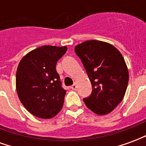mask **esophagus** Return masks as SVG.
<instances>
[{"label":"esophagus","instance_id":"obj_1","mask_svg":"<svg viewBox=\"0 0 146 146\" xmlns=\"http://www.w3.org/2000/svg\"><path fill=\"white\" fill-rule=\"evenodd\" d=\"M76 88H77V86H76V84H74L71 86V89H73V90H76Z\"/></svg>","mask_w":146,"mask_h":146}]
</instances>
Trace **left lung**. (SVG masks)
Wrapping results in <instances>:
<instances>
[{
    "mask_svg": "<svg viewBox=\"0 0 146 146\" xmlns=\"http://www.w3.org/2000/svg\"><path fill=\"white\" fill-rule=\"evenodd\" d=\"M92 86V92L83 100L98 115L112 112L125 95L129 73L124 58L114 46L100 40H87L75 47Z\"/></svg>",
    "mask_w": 146,
    "mask_h": 146,
    "instance_id": "left-lung-1",
    "label": "left lung"
}]
</instances>
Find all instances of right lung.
I'll return each mask as SVG.
<instances>
[{
	"label": "right lung",
	"mask_w": 146,
	"mask_h": 146,
	"mask_svg": "<svg viewBox=\"0 0 146 146\" xmlns=\"http://www.w3.org/2000/svg\"><path fill=\"white\" fill-rule=\"evenodd\" d=\"M67 48L44 45L21 59L16 71V91L22 104L33 116L49 119L62 109L66 91L62 88L56 63Z\"/></svg>",
	"instance_id": "obj_1"
}]
</instances>
